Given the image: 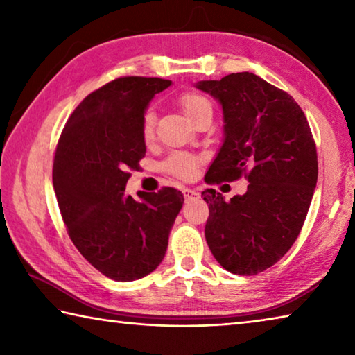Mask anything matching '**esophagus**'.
<instances>
[{
	"label": "esophagus",
	"instance_id": "1",
	"mask_svg": "<svg viewBox=\"0 0 355 355\" xmlns=\"http://www.w3.org/2000/svg\"><path fill=\"white\" fill-rule=\"evenodd\" d=\"M183 196L186 200H191V199H196L197 196H199V192H197L196 189H191V188H184L183 189Z\"/></svg>",
	"mask_w": 355,
	"mask_h": 355
}]
</instances>
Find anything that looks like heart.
I'll use <instances>...</instances> for the list:
<instances>
[{
    "label": "heart",
    "mask_w": 355,
    "mask_h": 355,
    "mask_svg": "<svg viewBox=\"0 0 355 355\" xmlns=\"http://www.w3.org/2000/svg\"><path fill=\"white\" fill-rule=\"evenodd\" d=\"M178 105L189 122L196 123L205 114H213V107L209 100L196 92H184L178 97ZM141 135L144 141H152L155 136V114L146 111L141 122ZM202 163V158L191 153H173L164 163V171L171 175L189 180L196 175L197 167Z\"/></svg>",
    "instance_id": "1"
}]
</instances>
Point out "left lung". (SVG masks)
<instances>
[{"label":"left lung","mask_w":355,"mask_h":355,"mask_svg":"<svg viewBox=\"0 0 355 355\" xmlns=\"http://www.w3.org/2000/svg\"><path fill=\"white\" fill-rule=\"evenodd\" d=\"M197 87L220 101L225 122L205 182H249L245 194L228 202L214 189L202 192L208 248L227 271L255 275L291 249L307 218L318 180L313 135L290 94L249 71Z\"/></svg>","instance_id":"obj_1"}]
</instances>
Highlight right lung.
<instances>
[{"label":"right lung","mask_w":355,"mask_h":355,"mask_svg":"<svg viewBox=\"0 0 355 355\" xmlns=\"http://www.w3.org/2000/svg\"><path fill=\"white\" fill-rule=\"evenodd\" d=\"M172 81L120 76L89 94L65 123L53 161V186L67 233L80 254L116 282L141 279L158 268L183 194L164 186L125 196L146 156L144 111Z\"/></svg>","instance_id":"right-lung-1"}]
</instances>
